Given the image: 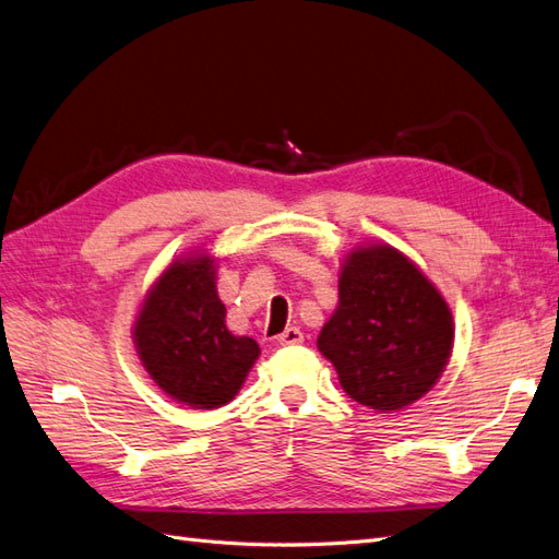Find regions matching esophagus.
Wrapping results in <instances>:
<instances>
[{
    "label": "esophagus",
    "mask_w": 559,
    "mask_h": 559,
    "mask_svg": "<svg viewBox=\"0 0 559 559\" xmlns=\"http://www.w3.org/2000/svg\"><path fill=\"white\" fill-rule=\"evenodd\" d=\"M301 342H304V332L298 330V326H287V330H284L277 336V344L280 346H296V344H301Z\"/></svg>",
    "instance_id": "esophagus-1"
}]
</instances>
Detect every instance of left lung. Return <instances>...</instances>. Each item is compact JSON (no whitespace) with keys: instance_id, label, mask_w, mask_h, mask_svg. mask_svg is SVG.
Returning <instances> with one entry per match:
<instances>
[{"instance_id":"1","label":"left lung","mask_w":559,"mask_h":559,"mask_svg":"<svg viewBox=\"0 0 559 559\" xmlns=\"http://www.w3.org/2000/svg\"><path fill=\"white\" fill-rule=\"evenodd\" d=\"M318 348L353 401L401 411L439 382L453 350V316L411 258L372 243L346 255L338 306Z\"/></svg>"}]
</instances>
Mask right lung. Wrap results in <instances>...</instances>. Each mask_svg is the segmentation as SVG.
I'll return each instance as SVG.
<instances>
[{
    "label": "right lung",
    "instance_id": "right-lung-1",
    "mask_svg": "<svg viewBox=\"0 0 559 559\" xmlns=\"http://www.w3.org/2000/svg\"><path fill=\"white\" fill-rule=\"evenodd\" d=\"M215 289V263L206 253L175 261L148 289L134 346L156 386L177 403L221 407L237 396L261 348L225 324Z\"/></svg>",
    "mask_w": 559,
    "mask_h": 559
}]
</instances>
